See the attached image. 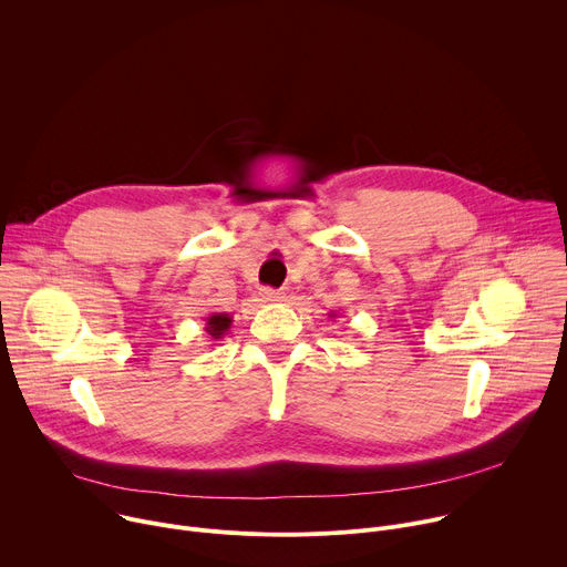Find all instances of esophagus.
Here are the masks:
<instances>
[{"label":"esophagus","instance_id":"34e87169","mask_svg":"<svg viewBox=\"0 0 567 567\" xmlns=\"http://www.w3.org/2000/svg\"><path fill=\"white\" fill-rule=\"evenodd\" d=\"M260 296H262V300H265V302H280V300L285 298V293H282V291H278V289H269V287H265V289L260 291Z\"/></svg>","mask_w":567,"mask_h":567}]
</instances>
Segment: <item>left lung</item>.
Instances as JSON below:
<instances>
[{
    "instance_id": "1",
    "label": "left lung",
    "mask_w": 567,
    "mask_h": 567,
    "mask_svg": "<svg viewBox=\"0 0 567 567\" xmlns=\"http://www.w3.org/2000/svg\"><path fill=\"white\" fill-rule=\"evenodd\" d=\"M334 316H337V313H330V318H334Z\"/></svg>"
}]
</instances>
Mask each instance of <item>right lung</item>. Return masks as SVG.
<instances>
[{
    "label": "right lung",
    "mask_w": 567,
    "mask_h": 567,
    "mask_svg": "<svg viewBox=\"0 0 567 567\" xmlns=\"http://www.w3.org/2000/svg\"><path fill=\"white\" fill-rule=\"evenodd\" d=\"M230 322H233V316L226 313V311H215L210 316H206V334L213 339V341H219L224 339V334L230 330Z\"/></svg>",
    "instance_id": "1"
}]
</instances>
